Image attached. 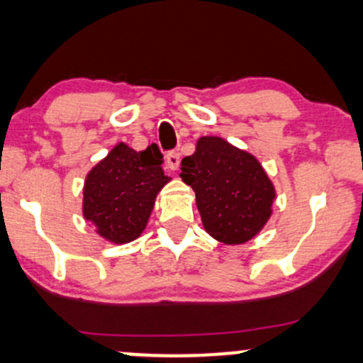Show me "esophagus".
I'll return each mask as SVG.
<instances>
[{"label":"esophagus","mask_w":363,"mask_h":363,"mask_svg":"<svg viewBox=\"0 0 363 363\" xmlns=\"http://www.w3.org/2000/svg\"><path fill=\"white\" fill-rule=\"evenodd\" d=\"M166 164L171 171H176V169L179 167V164H181V154H179L177 150H171V152H167Z\"/></svg>","instance_id":"obj_1"}]
</instances>
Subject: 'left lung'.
<instances>
[{
    "label": "left lung",
    "instance_id": "8db88e82",
    "mask_svg": "<svg viewBox=\"0 0 363 363\" xmlns=\"http://www.w3.org/2000/svg\"><path fill=\"white\" fill-rule=\"evenodd\" d=\"M181 166L211 236L241 245L258 235L272 216L274 187L256 157L221 137H201Z\"/></svg>",
    "mask_w": 363,
    "mask_h": 363
}]
</instances>
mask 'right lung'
<instances>
[{
    "label": "right lung",
    "mask_w": 363,
    "mask_h": 363,
    "mask_svg": "<svg viewBox=\"0 0 363 363\" xmlns=\"http://www.w3.org/2000/svg\"><path fill=\"white\" fill-rule=\"evenodd\" d=\"M157 144L145 150L118 144L89 172L84 189V216L105 240L128 242L140 236L154 199L169 182Z\"/></svg>",
    "instance_id": "obj_1"
}]
</instances>
